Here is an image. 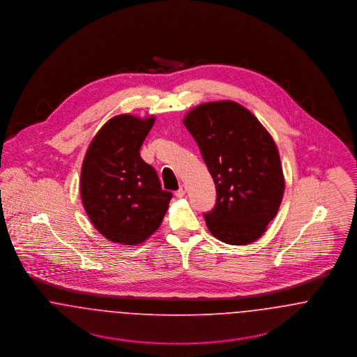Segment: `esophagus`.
Instances as JSON below:
<instances>
[{"mask_svg": "<svg viewBox=\"0 0 357 357\" xmlns=\"http://www.w3.org/2000/svg\"><path fill=\"white\" fill-rule=\"evenodd\" d=\"M175 195L178 197V198H183L185 195H186V186H182L179 187V190L175 192Z\"/></svg>", "mask_w": 357, "mask_h": 357, "instance_id": "1", "label": "esophagus"}]
</instances>
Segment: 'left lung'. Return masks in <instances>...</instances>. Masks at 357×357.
Here are the masks:
<instances>
[{
  "label": "left lung",
  "instance_id": "left-lung-1",
  "mask_svg": "<svg viewBox=\"0 0 357 357\" xmlns=\"http://www.w3.org/2000/svg\"><path fill=\"white\" fill-rule=\"evenodd\" d=\"M183 124L217 188L215 207L204 214L210 233L229 245L262 237L285 190L272 135L248 108L231 100L199 104L187 112Z\"/></svg>",
  "mask_w": 357,
  "mask_h": 357
}]
</instances>
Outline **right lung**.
I'll return each mask as SVG.
<instances>
[{
	"mask_svg": "<svg viewBox=\"0 0 357 357\" xmlns=\"http://www.w3.org/2000/svg\"><path fill=\"white\" fill-rule=\"evenodd\" d=\"M153 123L155 116H114L85 153L82 202L89 221L111 242H144L159 229L169 208L172 194L162 190L156 171L139 153Z\"/></svg>",
	"mask_w": 357,
	"mask_h": 357,
	"instance_id": "right-lung-1",
	"label": "right lung"
}]
</instances>
